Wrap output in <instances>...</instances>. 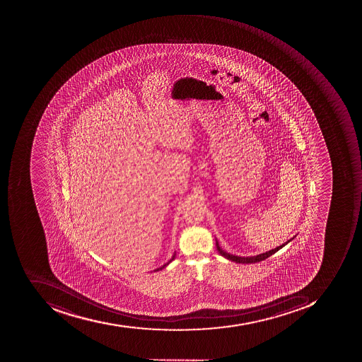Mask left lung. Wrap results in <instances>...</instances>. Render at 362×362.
<instances>
[{
    "label": "left lung",
    "mask_w": 362,
    "mask_h": 362,
    "mask_svg": "<svg viewBox=\"0 0 362 362\" xmlns=\"http://www.w3.org/2000/svg\"><path fill=\"white\" fill-rule=\"evenodd\" d=\"M291 239H289V240L287 241V243H285V244L281 245V246L277 247V248L272 249V250L267 251V252L265 253H261V255H255V257H249V258H245V257H237V255H229V253L225 252L224 250H222V249L220 248V246H218V243H216V248H218L220 255H223V257H225V258L228 259V260L233 261V262L243 263V264H245V263H246V264H248V263H257L260 262V261L265 260V259L269 258V257H271V255H274L275 252H277V251H279V249L283 248V247L285 246V245L288 244L289 241H291Z\"/></svg>",
    "instance_id": "left-lung-1"
}]
</instances>
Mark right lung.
I'll use <instances>...</instances> for the list:
<instances>
[{
    "label": "right lung",
    "instance_id": "obj_1",
    "mask_svg": "<svg viewBox=\"0 0 362 362\" xmlns=\"http://www.w3.org/2000/svg\"><path fill=\"white\" fill-rule=\"evenodd\" d=\"M174 258H175V255H173V258H172V259H170V261H168V263L172 262V261H173V260H174ZM168 263H166V264H164V265H163V267H160V269H156V271H158V269H164V267H166V265H168Z\"/></svg>",
    "mask_w": 362,
    "mask_h": 362
}]
</instances>
